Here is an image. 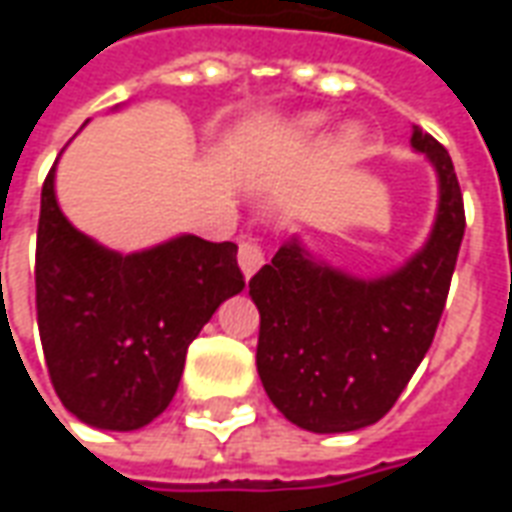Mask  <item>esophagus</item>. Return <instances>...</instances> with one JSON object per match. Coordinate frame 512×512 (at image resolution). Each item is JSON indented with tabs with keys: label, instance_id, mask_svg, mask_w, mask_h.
Listing matches in <instances>:
<instances>
[{
	"label": "esophagus",
	"instance_id": "1",
	"mask_svg": "<svg viewBox=\"0 0 512 512\" xmlns=\"http://www.w3.org/2000/svg\"><path fill=\"white\" fill-rule=\"evenodd\" d=\"M263 263H266V255H263V246L257 244V238L241 235V241H238V266L244 271V277H252Z\"/></svg>",
	"mask_w": 512,
	"mask_h": 512
}]
</instances>
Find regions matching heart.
Returning a JSON list of instances; mask_svg holds the SVG:
<instances>
[{
    "instance_id": "heart-1",
    "label": "heart",
    "mask_w": 512,
    "mask_h": 512,
    "mask_svg": "<svg viewBox=\"0 0 512 512\" xmlns=\"http://www.w3.org/2000/svg\"><path fill=\"white\" fill-rule=\"evenodd\" d=\"M321 123H323L321 115L301 117L299 123L293 126V136H296V139H307V136H312L315 131H318V128H321ZM345 139H348V145H351V142L356 139V134H354V131H348V134H345Z\"/></svg>"
}]
</instances>
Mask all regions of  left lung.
I'll use <instances>...</instances> for the list:
<instances>
[{
  "label": "left lung",
  "mask_w": 512,
  "mask_h": 512,
  "mask_svg": "<svg viewBox=\"0 0 512 512\" xmlns=\"http://www.w3.org/2000/svg\"><path fill=\"white\" fill-rule=\"evenodd\" d=\"M411 145L439 175V213L428 244L406 266L356 279L315 263L293 238L249 279L260 310V381L271 403L312 433H348L378 422L439 329L466 213L444 145L419 126Z\"/></svg>",
  "instance_id": "obj_1"
}]
</instances>
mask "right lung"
<instances>
[{"label":"right lung","instance_id":"add662e5","mask_svg":"<svg viewBox=\"0 0 512 512\" xmlns=\"http://www.w3.org/2000/svg\"><path fill=\"white\" fill-rule=\"evenodd\" d=\"M233 241L180 235L120 255L62 216L43 180L35 304L62 406L104 430L145 428L169 406L186 351L224 299L244 290Z\"/></svg>","mask_w":512,"mask_h":512}]
</instances>
